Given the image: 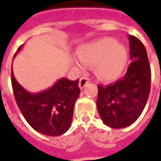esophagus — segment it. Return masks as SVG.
Segmentation results:
<instances>
[{
    "label": "esophagus",
    "mask_w": 161,
    "mask_h": 161,
    "mask_svg": "<svg viewBox=\"0 0 161 161\" xmlns=\"http://www.w3.org/2000/svg\"><path fill=\"white\" fill-rule=\"evenodd\" d=\"M90 82V79L87 77H82L80 78V81H79V87L80 89H84L85 85H87V84H89Z\"/></svg>",
    "instance_id": "esophagus-1"
}]
</instances>
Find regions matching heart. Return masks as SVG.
I'll return each mask as SVG.
<instances>
[{
    "label": "heart",
    "mask_w": 161,
    "mask_h": 161,
    "mask_svg": "<svg viewBox=\"0 0 161 161\" xmlns=\"http://www.w3.org/2000/svg\"><path fill=\"white\" fill-rule=\"evenodd\" d=\"M78 55L77 64L82 67L95 65L97 77L103 81H113L119 77L127 59L125 47L112 38H104L82 46Z\"/></svg>",
    "instance_id": "b5f03b06"
}]
</instances>
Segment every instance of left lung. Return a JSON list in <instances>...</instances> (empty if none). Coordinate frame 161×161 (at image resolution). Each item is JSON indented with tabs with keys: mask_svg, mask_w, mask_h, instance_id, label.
<instances>
[{
	"mask_svg": "<svg viewBox=\"0 0 161 161\" xmlns=\"http://www.w3.org/2000/svg\"><path fill=\"white\" fill-rule=\"evenodd\" d=\"M130 63L125 75L114 83L98 84L97 109L105 125L124 128L137 119L150 93L151 68L147 50L137 37L129 35Z\"/></svg>",
	"mask_w": 161,
	"mask_h": 161,
	"instance_id": "obj_1",
	"label": "left lung"
}]
</instances>
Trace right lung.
Masks as SVG:
<instances>
[{
  "instance_id": "obj_1",
  "label": "right lung",
  "mask_w": 161,
  "mask_h": 161,
  "mask_svg": "<svg viewBox=\"0 0 161 161\" xmlns=\"http://www.w3.org/2000/svg\"><path fill=\"white\" fill-rule=\"evenodd\" d=\"M21 47L22 45L18 51ZM11 81L18 107L33 129L44 135L56 136L70 128L75 102L80 94L79 78L72 81L63 77L48 90L35 94L26 91L18 83L13 71Z\"/></svg>"
}]
</instances>
